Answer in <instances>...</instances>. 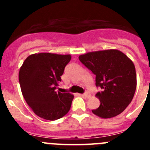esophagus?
I'll return each mask as SVG.
<instances>
[{
  "label": "esophagus",
  "mask_w": 150,
  "mask_h": 150,
  "mask_svg": "<svg viewBox=\"0 0 150 150\" xmlns=\"http://www.w3.org/2000/svg\"><path fill=\"white\" fill-rule=\"evenodd\" d=\"M83 95H84L85 98H90V97H91V94H90L88 91H86V92L83 94Z\"/></svg>",
  "instance_id": "esophagus-1"
}]
</instances>
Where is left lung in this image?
<instances>
[{"instance_id": "obj_1", "label": "left lung", "mask_w": 150, "mask_h": 150, "mask_svg": "<svg viewBox=\"0 0 150 150\" xmlns=\"http://www.w3.org/2000/svg\"><path fill=\"white\" fill-rule=\"evenodd\" d=\"M79 61L95 74V96L100 106L92 112L103 119L115 117L132 102L137 87V76L132 61L117 50L90 52L79 55Z\"/></svg>"}]
</instances>
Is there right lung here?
Wrapping results in <instances>:
<instances>
[{
    "label": "right lung",
    "mask_w": 150,
    "mask_h": 150,
    "mask_svg": "<svg viewBox=\"0 0 150 150\" xmlns=\"http://www.w3.org/2000/svg\"><path fill=\"white\" fill-rule=\"evenodd\" d=\"M71 55L41 52L29 55L22 64L18 79L24 98L37 116L59 120L71 109L74 95L57 91Z\"/></svg>",
    "instance_id": "1"
}]
</instances>
